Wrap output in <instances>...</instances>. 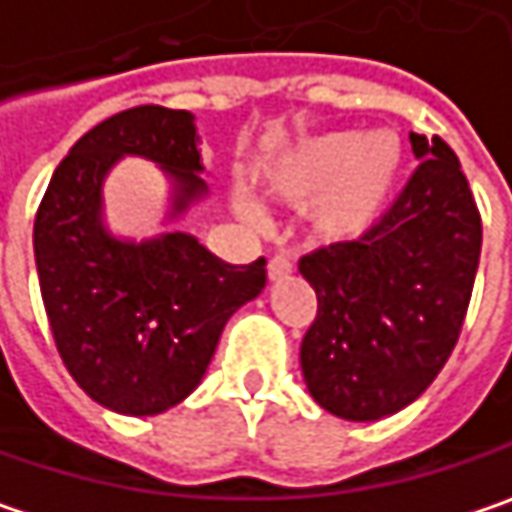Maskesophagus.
Returning <instances> with one entry per match:
<instances>
[{
    "label": "esophagus",
    "mask_w": 512,
    "mask_h": 512,
    "mask_svg": "<svg viewBox=\"0 0 512 512\" xmlns=\"http://www.w3.org/2000/svg\"><path fill=\"white\" fill-rule=\"evenodd\" d=\"M291 271H294V265H291L285 256H274V259L268 262V279H271V282L291 276Z\"/></svg>",
    "instance_id": "esophagus-1"
}]
</instances>
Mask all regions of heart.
Wrapping results in <instances>:
<instances>
[{"mask_svg":"<svg viewBox=\"0 0 512 512\" xmlns=\"http://www.w3.org/2000/svg\"><path fill=\"white\" fill-rule=\"evenodd\" d=\"M405 174V148L396 133L332 130L317 133L262 168L259 180L268 198L291 209H314L311 233L320 244L352 247L390 212ZM247 221L262 212L250 201H238Z\"/></svg>","mask_w":512,"mask_h":512,"instance_id":"heart-1","label":"heart"}]
</instances>
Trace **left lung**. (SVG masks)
<instances>
[{"label": "left lung", "mask_w": 512, "mask_h": 512, "mask_svg": "<svg viewBox=\"0 0 512 512\" xmlns=\"http://www.w3.org/2000/svg\"><path fill=\"white\" fill-rule=\"evenodd\" d=\"M411 148L420 168L373 236L300 259L317 294L303 379L323 411L349 422L390 417L437 379L481 259V215L455 151L422 133Z\"/></svg>", "instance_id": "obj_1"}]
</instances>
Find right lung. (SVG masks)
<instances>
[{
	"label": "right lung",
	"instance_id": "add662e5",
	"mask_svg": "<svg viewBox=\"0 0 512 512\" xmlns=\"http://www.w3.org/2000/svg\"><path fill=\"white\" fill-rule=\"evenodd\" d=\"M125 156L157 164L169 183L154 237H122L106 221L103 183ZM203 177L195 116L145 104L84 133L37 209L34 262L57 352L107 411L154 417L180 405L201 384L227 320L268 282L265 259L227 265L174 227L209 201Z\"/></svg>",
	"mask_w": 512,
	"mask_h": 512
}]
</instances>
